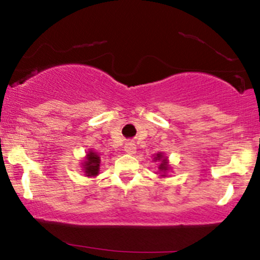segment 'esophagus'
<instances>
[{"mask_svg":"<svg viewBox=\"0 0 260 260\" xmlns=\"http://www.w3.org/2000/svg\"><path fill=\"white\" fill-rule=\"evenodd\" d=\"M136 149V144L133 143V142H127L124 145V152L127 154H135Z\"/></svg>","mask_w":260,"mask_h":260,"instance_id":"esophagus-1","label":"esophagus"}]
</instances>
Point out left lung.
Wrapping results in <instances>:
<instances>
[{"label":"left lung","instance_id":"1","mask_svg":"<svg viewBox=\"0 0 260 260\" xmlns=\"http://www.w3.org/2000/svg\"><path fill=\"white\" fill-rule=\"evenodd\" d=\"M154 160L161 161L160 165H159V170H160V172L164 174V175H161V176H165V172H167V170H169V165H168V159L165 158L164 155H162V153H158L155 156H154Z\"/></svg>","mask_w":260,"mask_h":260}]
</instances>
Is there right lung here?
I'll return each mask as SVG.
<instances>
[{"label":"right lung","mask_w":260,"mask_h":260,"mask_svg":"<svg viewBox=\"0 0 260 260\" xmlns=\"http://www.w3.org/2000/svg\"><path fill=\"white\" fill-rule=\"evenodd\" d=\"M100 156L92 150H90L86 154V158H85L84 161V170L86 176H96L99 174V169H100Z\"/></svg>","instance_id":"right-lung-1"}]
</instances>
